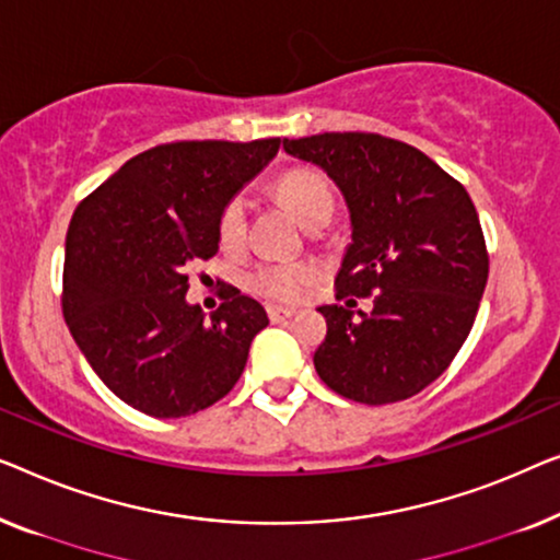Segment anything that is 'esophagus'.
Segmentation results:
<instances>
[{
    "label": "esophagus",
    "mask_w": 560,
    "mask_h": 560,
    "mask_svg": "<svg viewBox=\"0 0 560 560\" xmlns=\"http://www.w3.org/2000/svg\"><path fill=\"white\" fill-rule=\"evenodd\" d=\"M266 314H269L271 322H283L289 317H294V310L291 306H277V304H269L266 306Z\"/></svg>",
    "instance_id": "obj_1"
}]
</instances>
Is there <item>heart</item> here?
I'll return each instance as SVG.
<instances>
[{
	"instance_id": "1",
	"label": "heart",
	"mask_w": 560,
	"mask_h": 560,
	"mask_svg": "<svg viewBox=\"0 0 560 560\" xmlns=\"http://www.w3.org/2000/svg\"><path fill=\"white\" fill-rule=\"evenodd\" d=\"M277 195L294 215L306 223L319 210H332V185L325 172L314 167H291L277 179ZM246 198L233 195L220 208L218 241L223 248H238L246 238ZM317 279V269L302 261L261 264L248 273V287L273 302H296Z\"/></svg>"
}]
</instances>
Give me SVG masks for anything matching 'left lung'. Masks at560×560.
Returning <instances> with one entry per match:
<instances>
[{"label": "left lung", "mask_w": 560, "mask_h": 560, "mask_svg": "<svg viewBox=\"0 0 560 560\" xmlns=\"http://www.w3.org/2000/svg\"><path fill=\"white\" fill-rule=\"evenodd\" d=\"M345 195L352 243L319 312L327 337L314 368L327 388L368 406L406 400L452 365L475 325L490 254L475 202L434 160L373 131L283 139ZM355 295L374 312L355 318Z\"/></svg>", "instance_id": "1"}]
</instances>
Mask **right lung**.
Segmentation results:
<instances>
[{"mask_svg":"<svg viewBox=\"0 0 560 560\" xmlns=\"http://www.w3.org/2000/svg\"><path fill=\"white\" fill-rule=\"evenodd\" d=\"M281 139L172 141L131 156L78 202L66 235L62 317L106 388L154 419L218 404L269 325L235 287L205 317L187 304L195 261L218 254L220 208Z\"/></svg>","mask_w":560,"mask_h":560,"instance_id":"1","label":"right lung"}]
</instances>
